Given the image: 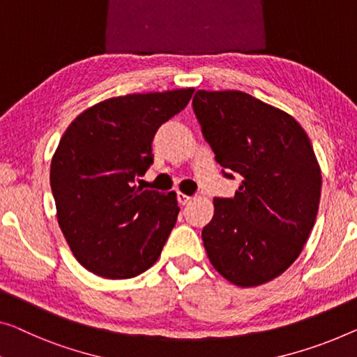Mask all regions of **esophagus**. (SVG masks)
I'll use <instances>...</instances> for the list:
<instances>
[{"label": "esophagus", "instance_id": "34e87169", "mask_svg": "<svg viewBox=\"0 0 357 357\" xmlns=\"http://www.w3.org/2000/svg\"><path fill=\"white\" fill-rule=\"evenodd\" d=\"M190 200H192V197L185 195V194H183V192H178V202H179L181 205H185V204H189Z\"/></svg>", "mask_w": 357, "mask_h": 357}]
</instances>
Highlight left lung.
I'll list each match as a JSON object with an SVG mask.
<instances>
[{
    "label": "left lung",
    "mask_w": 357,
    "mask_h": 357,
    "mask_svg": "<svg viewBox=\"0 0 357 357\" xmlns=\"http://www.w3.org/2000/svg\"><path fill=\"white\" fill-rule=\"evenodd\" d=\"M192 109L222 176L202 231L211 264L234 285L257 287L287 271L314 226L322 176L311 141L285 112L242 91H197Z\"/></svg>",
    "instance_id": "8db88e82"
}]
</instances>
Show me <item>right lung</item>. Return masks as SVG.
Wrapping results in <instances>:
<instances>
[{"mask_svg": "<svg viewBox=\"0 0 357 357\" xmlns=\"http://www.w3.org/2000/svg\"><path fill=\"white\" fill-rule=\"evenodd\" d=\"M194 89L128 94L79 114L51 162L57 221L78 263L105 279H131L160 257L176 225V194L135 181L153 163L158 128L179 114Z\"/></svg>", "mask_w": 357, "mask_h": 357, "instance_id": "1", "label": "right lung"}]
</instances>
